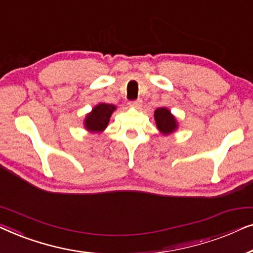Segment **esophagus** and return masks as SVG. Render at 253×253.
I'll use <instances>...</instances> for the list:
<instances>
[{"instance_id":"esophagus-1","label":"esophagus","mask_w":253,"mask_h":253,"mask_svg":"<svg viewBox=\"0 0 253 253\" xmlns=\"http://www.w3.org/2000/svg\"><path fill=\"white\" fill-rule=\"evenodd\" d=\"M129 105H130V106H133V108H135V109L141 108V105H142V99H136V101L130 102V103H129Z\"/></svg>"}]
</instances>
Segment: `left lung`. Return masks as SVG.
Listing matches in <instances>:
<instances>
[{
    "label": "left lung",
    "instance_id": "left-lung-1",
    "mask_svg": "<svg viewBox=\"0 0 253 253\" xmlns=\"http://www.w3.org/2000/svg\"><path fill=\"white\" fill-rule=\"evenodd\" d=\"M154 117L158 130L161 131V134L165 135V136L175 133L177 128H179V123H177L175 116L172 115L170 110L167 108L163 106V108L156 109Z\"/></svg>",
    "mask_w": 253,
    "mask_h": 253
}]
</instances>
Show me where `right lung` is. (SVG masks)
<instances>
[{"label": "right lung", "instance_id": "1", "mask_svg": "<svg viewBox=\"0 0 253 253\" xmlns=\"http://www.w3.org/2000/svg\"><path fill=\"white\" fill-rule=\"evenodd\" d=\"M117 106L106 103H98L87 113L84 120V126L90 134L102 133L108 127L112 113L116 111Z\"/></svg>", "mask_w": 253, "mask_h": 253}]
</instances>
